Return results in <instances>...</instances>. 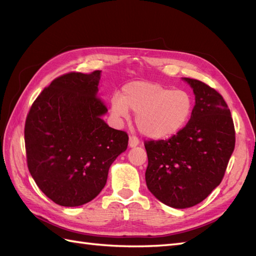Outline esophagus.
<instances>
[{
    "mask_svg": "<svg viewBox=\"0 0 256 256\" xmlns=\"http://www.w3.org/2000/svg\"><path fill=\"white\" fill-rule=\"evenodd\" d=\"M140 144V142H138V140L135 138V136H131L130 138V140H128V146L131 148H136V146Z\"/></svg>",
    "mask_w": 256,
    "mask_h": 256,
    "instance_id": "obj_1",
    "label": "esophagus"
}]
</instances>
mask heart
<instances>
[{"label":"heart","instance_id":"heart-1","mask_svg":"<svg viewBox=\"0 0 256 256\" xmlns=\"http://www.w3.org/2000/svg\"><path fill=\"white\" fill-rule=\"evenodd\" d=\"M194 101L187 91L172 90L150 81L125 84L121 96L111 99V113L126 118L128 110L136 114L138 132L150 140H167L182 131L192 114Z\"/></svg>","mask_w":256,"mask_h":256}]
</instances>
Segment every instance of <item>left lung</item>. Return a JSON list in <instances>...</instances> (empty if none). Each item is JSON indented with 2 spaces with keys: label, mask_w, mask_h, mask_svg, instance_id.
I'll return each mask as SVG.
<instances>
[{
  "label": "left lung",
  "mask_w": 256,
  "mask_h": 256,
  "mask_svg": "<svg viewBox=\"0 0 256 256\" xmlns=\"http://www.w3.org/2000/svg\"><path fill=\"white\" fill-rule=\"evenodd\" d=\"M182 80L194 94L189 122L175 136L145 142L148 188L176 209L200 204L219 186L236 145L234 125L222 96L199 80Z\"/></svg>",
  "instance_id": "1"
}]
</instances>
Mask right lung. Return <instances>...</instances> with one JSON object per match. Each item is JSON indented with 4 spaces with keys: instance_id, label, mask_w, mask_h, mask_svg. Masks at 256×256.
Segmentation results:
<instances>
[{
    "instance_id": "obj_1",
    "label": "right lung",
    "mask_w": 256,
    "mask_h": 256,
    "mask_svg": "<svg viewBox=\"0 0 256 256\" xmlns=\"http://www.w3.org/2000/svg\"><path fill=\"white\" fill-rule=\"evenodd\" d=\"M101 70L58 77L32 103L25 123L27 165L54 202L78 206L104 188L108 170L128 136L108 126L98 96Z\"/></svg>"
}]
</instances>
